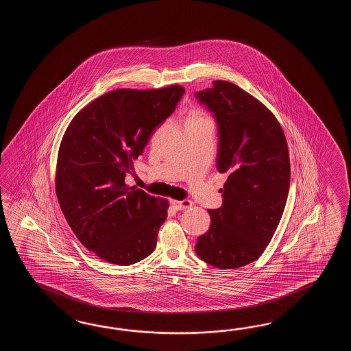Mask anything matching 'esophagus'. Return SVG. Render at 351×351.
Listing matches in <instances>:
<instances>
[{
	"mask_svg": "<svg viewBox=\"0 0 351 351\" xmlns=\"http://www.w3.org/2000/svg\"><path fill=\"white\" fill-rule=\"evenodd\" d=\"M171 203L177 210H184V209L191 208L192 204H193V202L189 201V199H184V201H174V199H172Z\"/></svg>",
	"mask_w": 351,
	"mask_h": 351,
	"instance_id": "obj_1",
	"label": "esophagus"
}]
</instances>
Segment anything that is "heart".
I'll list each match as a JSON object with an SVG mask.
<instances>
[{"label":"heart","mask_w":351,"mask_h":351,"mask_svg":"<svg viewBox=\"0 0 351 351\" xmlns=\"http://www.w3.org/2000/svg\"><path fill=\"white\" fill-rule=\"evenodd\" d=\"M192 115H198V114H197V112H194V114H192Z\"/></svg>","instance_id":"heart-1"}]
</instances>
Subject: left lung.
Returning <instances> with one entry per match:
<instances>
[{
    "label": "left lung",
    "instance_id": "obj_1",
    "mask_svg": "<svg viewBox=\"0 0 351 351\" xmlns=\"http://www.w3.org/2000/svg\"><path fill=\"white\" fill-rule=\"evenodd\" d=\"M218 124L217 169L228 173L223 204L209 209L210 227L195 252L210 266L239 269L256 261L284 213L290 188V157L284 130L258 99L230 82L195 94Z\"/></svg>",
    "mask_w": 351,
    "mask_h": 351
}]
</instances>
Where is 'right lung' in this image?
I'll return each mask as SVG.
<instances>
[{
	"mask_svg": "<svg viewBox=\"0 0 351 351\" xmlns=\"http://www.w3.org/2000/svg\"><path fill=\"white\" fill-rule=\"evenodd\" d=\"M184 88L117 89L75 115L60 143L55 186L75 236L104 261L128 266L148 257L169 203L125 183L154 129Z\"/></svg>",
	"mask_w": 351,
	"mask_h": 351,
	"instance_id": "add662e5",
	"label": "right lung"
}]
</instances>
